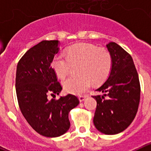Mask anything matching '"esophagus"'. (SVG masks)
Instances as JSON below:
<instances>
[{
	"label": "esophagus",
	"instance_id": "esophagus-1",
	"mask_svg": "<svg viewBox=\"0 0 151 151\" xmlns=\"http://www.w3.org/2000/svg\"><path fill=\"white\" fill-rule=\"evenodd\" d=\"M88 97V95L86 94H82V95H79L78 96V98H79V101L82 102V101H84L85 100V98Z\"/></svg>",
	"mask_w": 151,
	"mask_h": 151
}]
</instances>
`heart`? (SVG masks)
Masks as SVG:
<instances>
[{
    "mask_svg": "<svg viewBox=\"0 0 151 151\" xmlns=\"http://www.w3.org/2000/svg\"><path fill=\"white\" fill-rule=\"evenodd\" d=\"M79 76H69L63 81L66 92L80 94L87 90L92 82L101 84L110 75L113 66L110 53L104 48L88 43L72 45L66 50V56L57 54L51 61V66L60 78L66 76L73 66H78Z\"/></svg>",
    "mask_w": 151,
    "mask_h": 151,
    "instance_id": "b5f03b06",
    "label": "heart"
}]
</instances>
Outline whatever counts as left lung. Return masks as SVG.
<instances>
[{
	"label": "left lung",
	"mask_w": 151,
	"mask_h": 151,
	"mask_svg": "<svg viewBox=\"0 0 151 151\" xmlns=\"http://www.w3.org/2000/svg\"><path fill=\"white\" fill-rule=\"evenodd\" d=\"M106 47L113 58V66L106 82L96 90L104 94L93 96L97 101L94 124L104 134H116L127 129L134 120L141 86L130 54L115 42H110Z\"/></svg>",
	"instance_id": "8db88e82"
}]
</instances>
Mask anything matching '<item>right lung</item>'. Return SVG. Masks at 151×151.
<instances>
[{"label": "right lung", "mask_w": 151, "mask_h": 151, "mask_svg": "<svg viewBox=\"0 0 151 151\" xmlns=\"http://www.w3.org/2000/svg\"><path fill=\"white\" fill-rule=\"evenodd\" d=\"M59 41H42L26 51L17 67L16 91L22 115L32 129L45 137H58L70 127L69 111L79 104L76 95L48 100L62 90L51 61Z\"/></svg>", "instance_id": "right-lung-1"}]
</instances>
